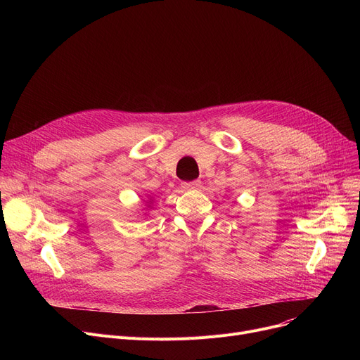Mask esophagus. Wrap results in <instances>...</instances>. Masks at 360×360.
I'll return each mask as SVG.
<instances>
[{"label":"esophagus","mask_w":360,"mask_h":360,"mask_svg":"<svg viewBox=\"0 0 360 360\" xmlns=\"http://www.w3.org/2000/svg\"><path fill=\"white\" fill-rule=\"evenodd\" d=\"M201 186V181H194V182H184L182 188L184 190H197V188Z\"/></svg>","instance_id":"esophagus-1"}]
</instances>
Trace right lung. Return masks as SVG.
<instances>
[{"label":"right lung","instance_id":"add662e5","mask_svg":"<svg viewBox=\"0 0 360 360\" xmlns=\"http://www.w3.org/2000/svg\"><path fill=\"white\" fill-rule=\"evenodd\" d=\"M148 200H147V204H146V209H151V205H153V197H151V195H148L147 197ZM146 209H143V210H146ZM144 216H146V213H144Z\"/></svg>","mask_w":360,"mask_h":360}]
</instances>
